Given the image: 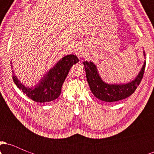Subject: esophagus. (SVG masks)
<instances>
[{
    "label": "esophagus",
    "instance_id": "34e87169",
    "mask_svg": "<svg viewBox=\"0 0 154 154\" xmlns=\"http://www.w3.org/2000/svg\"><path fill=\"white\" fill-rule=\"evenodd\" d=\"M76 54H77V56H82L83 54H84V52H83V50L82 48H78L76 49Z\"/></svg>",
    "mask_w": 154,
    "mask_h": 154
}]
</instances>
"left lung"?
Returning <instances> with one entry per match:
<instances>
[{
    "label": "left lung",
    "instance_id": "1",
    "mask_svg": "<svg viewBox=\"0 0 154 154\" xmlns=\"http://www.w3.org/2000/svg\"><path fill=\"white\" fill-rule=\"evenodd\" d=\"M83 64L91 92L97 98L106 102L117 101L131 95L142 80L146 67V62H144L138 75L131 82L125 85H109L102 80L98 75L96 66L93 62L84 61Z\"/></svg>",
    "mask_w": 154,
    "mask_h": 154
}]
</instances>
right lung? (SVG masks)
<instances>
[{
	"label": "right lung",
	"mask_w": 154,
	"mask_h": 154,
	"mask_svg": "<svg viewBox=\"0 0 154 154\" xmlns=\"http://www.w3.org/2000/svg\"><path fill=\"white\" fill-rule=\"evenodd\" d=\"M78 61V58L74 55L64 56L44 76L43 79L34 88L23 85L14 75H13V80L16 85L34 101L38 103L51 101L56 99L61 94V87L69 71Z\"/></svg>",
	"instance_id": "add662e5"
}]
</instances>
